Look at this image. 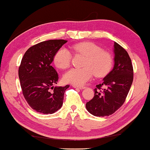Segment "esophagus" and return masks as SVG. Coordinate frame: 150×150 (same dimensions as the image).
<instances>
[{
  "mask_svg": "<svg viewBox=\"0 0 150 150\" xmlns=\"http://www.w3.org/2000/svg\"><path fill=\"white\" fill-rule=\"evenodd\" d=\"M73 88H79V89H80V90H83V89H84L86 88L85 86H76V85H73Z\"/></svg>",
  "mask_w": 150,
  "mask_h": 150,
  "instance_id": "1",
  "label": "esophagus"
}]
</instances>
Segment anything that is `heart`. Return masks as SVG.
I'll list each match as a JSON object with an SVG mask.
<instances>
[{
  "instance_id": "b5f03b06",
  "label": "heart",
  "mask_w": 150,
  "mask_h": 150,
  "mask_svg": "<svg viewBox=\"0 0 150 150\" xmlns=\"http://www.w3.org/2000/svg\"><path fill=\"white\" fill-rule=\"evenodd\" d=\"M75 53L86 57L83 68H73L63 76L67 83L76 86L85 84L93 77H103L110 72L113 68L114 59L110 52L104 51L101 47L90 42L78 43L72 47ZM71 54L66 48H60L56 52L53 62L57 68L66 69L71 61Z\"/></svg>"
}]
</instances>
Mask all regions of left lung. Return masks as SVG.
I'll return each mask as SVG.
<instances>
[{
    "mask_svg": "<svg viewBox=\"0 0 150 150\" xmlns=\"http://www.w3.org/2000/svg\"><path fill=\"white\" fill-rule=\"evenodd\" d=\"M114 67L96 86L94 97L86 104L91 114L97 117L109 116L121 107L126 100L133 80V69L128 52L114 42ZM105 87L101 91V88Z\"/></svg>",
    "mask_w": 150,
    "mask_h": 150,
    "instance_id": "8db88e82",
    "label": "left lung"
}]
</instances>
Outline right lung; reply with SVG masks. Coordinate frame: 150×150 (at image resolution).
Here are the masks:
<instances>
[{
	"label": "right lung",
	"mask_w": 150,
	"mask_h": 150,
	"mask_svg": "<svg viewBox=\"0 0 150 150\" xmlns=\"http://www.w3.org/2000/svg\"><path fill=\"white\" fill-rule=\"evenodd\" d=\"M68 40H49L30 47L18 68V77L25 99L33 110L52 114L62 107L69 85L55 86L59 75L51 64L56 52Z\"/></svg>",
	"instance_id": "add662e5"
}]
</instances>
